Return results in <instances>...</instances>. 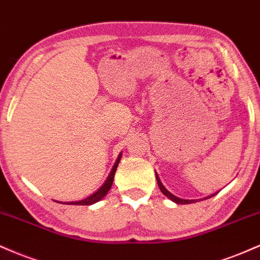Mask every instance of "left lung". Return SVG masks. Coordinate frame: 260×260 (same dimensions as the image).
<instances>
[{
  "label": "left lung",
  "instance_id": "obj_1",
  "mask_svg": "<svg viewBox=\"0 0 260 260\" xmlns=\"http://www.w3.org/2000/svg\"><path fill=\"white\" fill-rule=\"evenodd\" d=\"M155 178H157V182H158V186H159V190H160L161 192H163V193L166 194V196H167L168 198H170V200H172L173 202H175V203H179V204H188V203H194V202H196V201H198V200H182V198H179V197L174 196L173 193H170V192L168 191L166 187H164L163 184H161V182H160L159 178H158L157 173H155ZM216 193H218V192H216ZM216 193L212 194V196H208V197H207V198H210V197L215 196Z\"/></svg>",
  "mask_w": 260,
  "mask_h": 260
}]
</instances>
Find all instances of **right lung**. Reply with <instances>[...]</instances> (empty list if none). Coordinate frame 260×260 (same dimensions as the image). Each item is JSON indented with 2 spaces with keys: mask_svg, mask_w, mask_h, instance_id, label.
<instances>
[{
  "mask_svg": "<svg viewBox=\"0 0 260 260\" xmlns=\"http://www.w3.org/2000/svg\"><path fill=\"white\" fill-rule=\"evenodd\" d=\"M120 158H121V154H119L117 161H115L114 167H113L111 174H109L108 179H107V181L103 184L102 187L100 188L99 191L94 192L93 194H91L90 197H87L86 200H82V201H78V202H67L68 204H75V206H90V204H93L96 202H99V201L102 200L103 197L106 196L107 193H108V191L111 190L112 187V184H113V179H114V174L117 172V168H118V164L119 161H120Z\"/></svg>",
  "mask_w": 260,
  "mask_h": 260,
  "instance_id": "1",
  "label": "right lung"
}]
</instances>
